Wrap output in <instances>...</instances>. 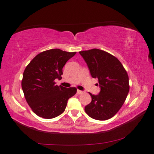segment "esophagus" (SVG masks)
<instances>
[{
    "instance_id": "esophagus-1",
    "label": "esophagus",
    "mask_w": 154,
    "mask_h": 154,
    "mask_svg": "<svg viewBox=\"0 0 154 154\" xmlns=\"http://www.w3.org/2000/svg\"><path fill=\"white\" fill-rule=\"evenodd\" d=\"M83 93V91H80V90H77V94H79V95H80V94H82Z\"/></svg>"
}]
</instances>
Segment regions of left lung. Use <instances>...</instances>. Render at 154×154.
Returning a JSON list of instances; mask_svg holds the SVG:
<instances>
[{"label": "left lung", "instance_id": "left-lung-1", "mask_svg": "<svg viewBox=\"0 0 154 154\" xmlns=\"http://www.w3.org/2000/svg\"><path fill=\"white\" fill-rule=\"evenodd\" d=\"M79 53L87 64L91 76L98 79L100 87L99 94L89 93L92 100L85 106V112L96 120L110 119L122 108L129 92L127 72L118 59L104 50L94 48Z\"/></svg>", "mask_w": 154, "mask_h": 154}]
</instances>
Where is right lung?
Instances as JSON below:
<instances>
[{
    "label": "right lung",
    "instance_id": "obj_1",
    "mask_svg": "<svg viewBox=\"0 0 154 154\" xmlns=\"http://www.w3.org/2000/svg\"><path fill=\"white\" fill-rule=\"evenodd\" d=\"M75 53L57 48L46 50L25 68L22 88L28 104L39 117L52 119L62 114L67 100L76 94L75 87L58 86L54 82L61 79L63 67Z\"/></svg>",
    "mask_w": 154,
    "mask_h": 154
}]
</instances>
